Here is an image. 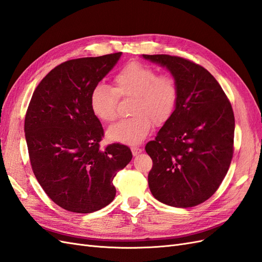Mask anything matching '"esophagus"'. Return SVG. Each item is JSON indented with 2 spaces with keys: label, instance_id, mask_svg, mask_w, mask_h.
<instances>
[{
  "label": "esophagus",
  "instance_id": "esophagus-1",
  "mask_svg": "<svg viewBox=\"0 0 262 262\" xmlns=\"http://www.w3.org/2000/svg\"><path fill=\"white\" fill-rule=\"evenodd\" d=\"M141 151L143 150H141V148H139V147H132V152L134 156L139 155Z\"/></svg>",
  "mask_w": 262,
  "mask_h": 262
}]
</instances>
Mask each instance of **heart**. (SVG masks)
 Instances as JSON below:
<instances>
[{
	"instance_id": "obj_1",
	"label": "heart",
	"mask_w": 262,
	"mask_h": 262,
	"mask_svg": "<svg viewBox=\"0 0 262 262\" xmlns=\"http://www.w3.org/2000/svg\"><path fill=\"white\" fill-rule=\"evenodd\" d=\"M114 86L102 82L90 94V107L101 122L111 123L117 116V96L134 98L129 118L111 126L106 135L111 141L138 144L150 133L152 122L163 125L174 113L179 89L171 76H158L149 66L129 62L114 77Z\"/></svg>"
}]
</instances>
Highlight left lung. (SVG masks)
I'll return each mask as SVG.
<instances>
[{"mask_svg": "<svg viewBox=\"0 0 262 262\" xmlns=\"http://www.w3.org/2000/svg\"><path fill=\"white\" fill-rule=\"evenodd\" d=\"M143 58L166 68L179 89L174 113L145 148L152 159L149 189L170 206L199 205L219 189L233 158V108L203 67L169 55Z\"/></svg>", "mask_w": 262, "mask_h": 262, "instance_id": "left-lung-1", "label": "left lung"}]
</instances>
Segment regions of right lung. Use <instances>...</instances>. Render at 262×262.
Masks as SVG:
<instances>
[{
	"mask_svg": "<svg viewBox=\"0 0 262 262\" xmlns=\"http://www.w3.org/2000/svg\"><path fill=\"white\" fill-rule=\"evenodd\" d=\"M122 52L73 59L57 66L33 93L25 116V138L34 174L57 205L92 213L108 205L113 179L133 158L121 144L100 149L103 127L90 107L95 84Z\"/></svg>",
	"mask_w": 262,
	"mask_h": 262,
	"instance_id": "obj_1",
	"label": "right lung"
}]
</instances>
